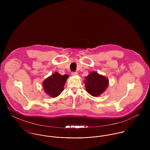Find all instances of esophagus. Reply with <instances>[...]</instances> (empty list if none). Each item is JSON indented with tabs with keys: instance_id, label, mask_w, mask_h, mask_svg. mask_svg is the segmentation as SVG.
Masks as SVG:
<instances>
[{
	"instance_id": "esophagus-1",
	"label": "esophagus",
	"mask_w": 150,
	"mask_h": 150,
	"mask_svg": "<svg viewBox=\"0 0 150 150\" xmlns=\"http://www.w3.org/2000/svg\"><path fill=\"white\" fill-rule=\"evenodd\" d=\"M71 75H72L73 76H77V75H78V73H77V71H76V72H73V73H71Z\"/></svg>"
}]
</instances>
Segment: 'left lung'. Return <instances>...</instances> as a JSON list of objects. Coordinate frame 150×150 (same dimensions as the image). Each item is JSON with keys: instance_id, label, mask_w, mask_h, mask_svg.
<instances>
[{"instance_id": "8db88e82", "label": "left lung", "mask_w": 150, "mask_h": 150, "mask_svg": "<svg viewBox=\"0 0 150 150\" xmlns=\"http://www.w3.org/2000/svg\"><path fill=\"white\" fill-rule=\"evenodd\" d=\"M108 81L105 76L96 71H92L85 77L84 82L86 92L92 96L98 97L106 90Z\"/></svg>"}]
</instances>
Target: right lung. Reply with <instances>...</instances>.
Segmentation results:
<instances>
[{"mask_svg":"<svg viewBox=\"0 0 150 150\" xmlns=\"http://www.w3.org/2000/svg\"><path fill=\"white\" fill-rule=\"evenodd\" d=\"M68 77L67 74L61 75L55 72L43 81L44 91L51 98L57 97L64 89V84Z\"/></svg>","mask_w":150,"mask_h":150,"instance_id":"1","label":"right lung"}]
</instances>
